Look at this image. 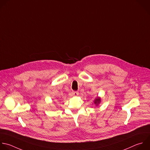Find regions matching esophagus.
Returning a JSON list of instances; mask_svg holds the SVG:
<instances>
[{
	"label": "esophagus",
	"instance_id": "obj_1",
	"mask_svg": "<svg viewBox=\"0 0 150 150\" xmlns=\"http://www.w3.org/2000/svg\"><path fill=\"white\" fill-rule=\"evenodd\" d=\"M71 93L73 96H78L79 95V92L78 91H73Z\"/></svg>",
	"mask_w": 150,
	"mask_h": 150
}]
</instances>
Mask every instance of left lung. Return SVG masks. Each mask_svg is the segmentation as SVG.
Masks as SVG:
<instances>
[{
    "instance_id": "left-lung-1",
    "label": "left lung",
    "mask_w": 150,
    "mask_h": 150,
    "mask_svg": "<svg viewBox=\"0 0 150 150\" xmlns=\"http://www.w3.org/2000/svg\"><path fill=\"white\" fill-rule=\"evenodd\" d=\"M100 102H101V98H100V97H97L96 98H95V100H94V104L96 105V106H98V105H99V103H100Z\"/></svg>"
}]
</instances>
